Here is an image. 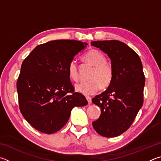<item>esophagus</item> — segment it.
<instances>
[{
	"mask_svg": "<svg viewBox=\"0 0 161 161\" xmlns=\"http://www.w3.org/2000/svg\"><path fill=\"white\" fill-rule=\"evenodd\" d=\"M86 100H87V102H88V103H89V104H90V103H92V99H91V97H86Z\"/></svg>",
	"mask_w": 161,
	"mask_h": 161,
	"instance_id": "34e87169",
	"label": "esophagus"
}]
</instances>
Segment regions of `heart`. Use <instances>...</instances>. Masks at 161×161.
Segmentation results:
<instances>
[{
  "label": "heart",
  "instance_id": "obj_1",
  "mask_svg": "<svg viewBox=\"0 0 161 161\" xmlns=\"http://www.w3.org/2000/svg\"><path fill=\"white\" fill-rule=\"evenodd\" d=\"M84 61L93 65L89 81H81L75 85V89L85 96H91L96 94L101 86L103 88L108 86L114 77V70L111 65L106 61L105 56L97 50L87 52L83 57ZM68 73L69 77L74 81H77L80 77L77 62L71 60L68 65Z\"/></svg>",
  "mask_w": 161,
  "mask_h": 161
}]
</instances>
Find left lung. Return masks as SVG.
Returning <instances> with one entry per match:
<instances>
[{
    "label": "left lung",
    "mask_w": 161,
    "mask_h": 161,
    "mask_svg": "<svg viewBox=\"0 0 161 161\" xmlns=\"http://www.w3.org/2000/svg\"><path fill=\"white\" fill-rule=\"evenodd\" d=\"M111 59L114 77L108 89L92 99L101 108V115L92 122L104 137H116L131 126L143 103L145 76L139 56L119 40L92 42Z\"/></svg>",
    "instance_id": "obj_1"
}]
</instances>
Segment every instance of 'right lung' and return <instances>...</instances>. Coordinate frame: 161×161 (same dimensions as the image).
<instances>
[{
  "instance_id": "add662e5",
  "label": "right lung",
  "mask_w": 161,
  "mask_h": 161,
  "mask_svg": "<svg viewBox=\"0 0 161 161\" xmlns=\"http://www.w3.org/2000/svg\"><path fill=\"white\" fill-rule=\"evenodd\" d=\"M88 45L59 40L37 46L22 64L17 81L21 114L39 131L50 134L63 127L75 107H84L85 97L75 92L68 73L74 57Z\"/></svg>"
}]
</instances>
